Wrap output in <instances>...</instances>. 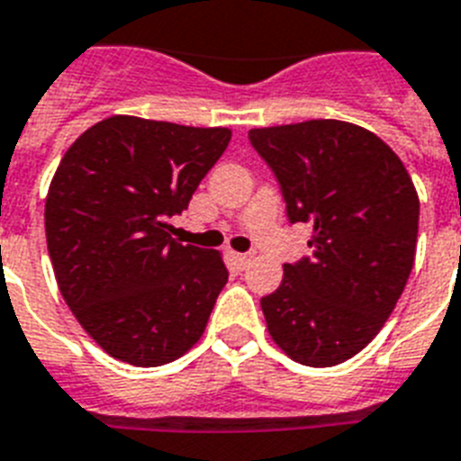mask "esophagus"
Returning a JSON list of instances; mask_svg holds the SVG:
<instances>
[{"instance_id":"1","label":"esophagus","mask_w":461,"mask_h":461,"mask_svg":"<svg viewBox=\"0 0 461 461\" xmlns=\"http://www.w3.org/2000/svg\"><path fill=\"white\" fill-rule=\"evenodd\" d=\"M234 260H237L239 267L246 269L250 263H253V256H250V253H234Z\"/></svg>"}]
</instances>
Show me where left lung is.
Returning a JSON list of instances; mask_svg holds the SVG:
<instances>
[{"label": "left lung", "instance_id": "left-lung-1", "mask_svg": "<svg viewBox=\"0 0 461 461\" xmlns=\"http://www.w3.org/2000/svg\"><path fill=\"white\" fill-rule=\"evenodd\" d=\"M291 222H310L312 258L284 265L263 315L294 362L350 360L386 324L414 265L419 196L398 153L346 121L253 127Z\"/></svg>", "mask_w": 461, "mask_h": 461}]
</instances>
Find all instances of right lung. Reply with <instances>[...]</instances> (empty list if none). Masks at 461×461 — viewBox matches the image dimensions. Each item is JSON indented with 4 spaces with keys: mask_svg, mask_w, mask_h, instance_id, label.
Returning a JSON list of instances; mask_svg holds the SVG:
<instances>
[{
    "mask_svg": "<svg viewBox=\"0 0 461 461\" xmlns=\"http://www.w3.org/2000/svg\"><path fill=\"white\" fill-rule=\"evenodd\" d=\"M230 127L111 115L70 144L44 203L56 284L80 327L115 360L160 366L192 350L227 284L220 250L182 246L189 205Z\"/></svg>",
    "mask_w": 461,
    "mask_h": 461,
    "instance_id": "1",
    "label": "right lung"
}]
</instances>
